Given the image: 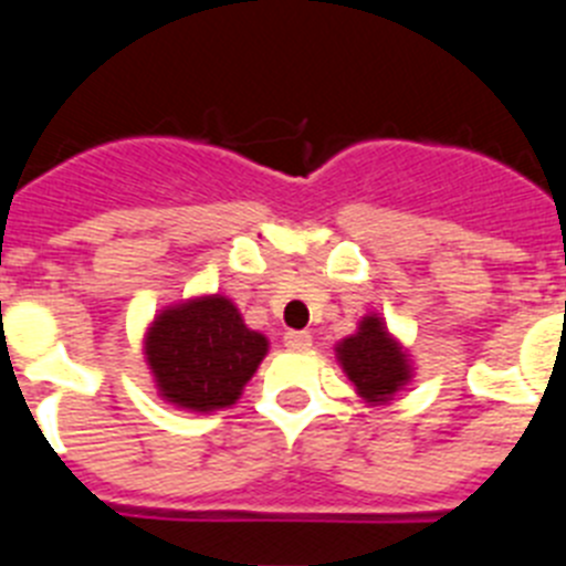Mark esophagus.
I'll use <instances>...</instances> for the list:
<instances>
[{
    "mask_svg": "<svg viewBox=\"0 0 566 566\" xmlns=\"http://www.w3.org/2000/svg\"><path fill=\"white\" fill-rule=\"evenodd\" d=\"M283 343H286L292 352H306V348H312V334H308V332H289L286 337H283Z\"/></svg>",
    "mask_w": 566,
    "mask_h": 566,
    "instance_id": "1",
    "label": "esophagus"
}]
</instances>
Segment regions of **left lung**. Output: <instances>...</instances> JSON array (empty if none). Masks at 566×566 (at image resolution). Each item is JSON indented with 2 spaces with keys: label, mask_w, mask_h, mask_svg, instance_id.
<instances>
[{
  "label": "left lung",
  "mask_w": 566,
  "mask_h": 566,
  "mask_svg": "<svg viewBox=\"0 0 566 566\" xmlns=\"http://www.w3.org/2000/svg\"><path fill=\"white\" fill-rule=\"evenodd\" d=\"M334 357L357 397L371 408L391 402L413 379L411 354L377 312L365 314L357 332L334 345Z\"/></svg>",
  "instance_id": "1"
}]
</instances>
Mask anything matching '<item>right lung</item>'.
Returning a JSON list of instances; mask_svg holds the SVG:
<instances>
[{
	"mask_svg": "<svg viewBox=\"0 0 566 566\" xmlns=\"http://www.w3.org/2000/svg\"><path fill=\"white\" fill-rule=\"evenodd\" d=\"M266 354L269 337L243 323L227 294L172 303L144 332L155 391L181 411L212 413L238 402Z\"/></svg>",
	"mask_w": 566,
	"mask_h": 566,
	"instance_id": "1",
	"label": "right lung"
}]
</instances>
